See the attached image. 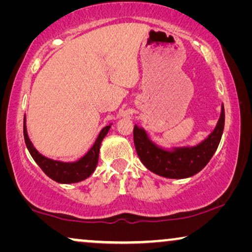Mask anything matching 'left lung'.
<instances>
[{"mask_svg":"<svg viewBox=\"0 0 252 252\" xmlns=\"http://www.w3.org/2000/svg\"><path fill=\"white\" fill-rule=\"evenodd\" d=\"M223 126L225 109L221 105V113L216 128L197 146L165 150L155 144L146 130L136 125L133 129L134 144L137 156L148 170L168 179H185L198 173L209 163L221 140Z\"/></svg>","mask_w":252,"mask_h":252,"instance_id":"obj_1","label":"left lung"}]
</instances>
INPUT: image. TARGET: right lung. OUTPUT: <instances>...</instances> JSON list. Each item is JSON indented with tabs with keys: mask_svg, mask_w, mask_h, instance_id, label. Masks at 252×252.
<instances>
[{
	"mask_svg": "<svg viewBox=\"0 0 252 252\" xmlns=\"http://www.w3.org/2000/svg\"><path fill=\"white\" fill-rule=\"evenodd\" d=\"M111 125L105 126L98 134L97 139H96L94 146L91 148V150L81 157L80 159L73 163H63V161H58L49 158L44 157L33 147L32 142L29 139L26 129V119L24 118V139L27 149H29L31 156L35 160V163L39 165L44 173H46L50 179H53L60 184H74L85 180L88 177H91L93 172L95 171L96 166L98 163V154L99 147L103 139H104L106 134H108Z\"/></svg>",
	"mask_w": 252,
	"mask_h": 252,
	"instance_id": "1",
	"label": "right lung"
}]
</instances>
